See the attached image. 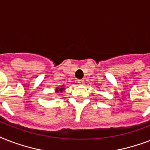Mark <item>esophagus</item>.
Here are the masks:
<instances>
[{
    "label": "esophagus",
    "mask_w": 150,
    "mask_h": 150,
    "mask_svg": "<svg viewBox=\"0 0 150 150\" xmlns=\"http://www.w3.org/2000/svg\"><path fill=\"white\" fill-rule=\"evenodd\" d=\"M84 82H84V80H83V79H79V80H78V83H79V85H81V86L84 84Z\"/></svg>",
    "instance_id": "esophagus-1"
}]
</instances>
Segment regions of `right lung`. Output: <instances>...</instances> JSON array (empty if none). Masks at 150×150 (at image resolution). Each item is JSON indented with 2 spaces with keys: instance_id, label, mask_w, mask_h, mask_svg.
Here are the masks:
<instances>
[{
  "instance_id": "add662e5",
  "label": "right lung",
  "mask_w": 150,
  "mask_h": 150,
  "mask_svg": "<svg viewBox=\"0 0 150 150\" xmlns=\"http://www.w3.org/2000/svg\"><path fill=\"white\" fill-rule=\"evenodd\" d=\"M63 89H64V88H61V89H59V88H57V89H56V91H57V93H58L59 91H63Z\"/></svg>"
}]
</instances>
